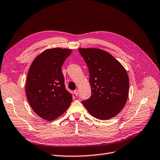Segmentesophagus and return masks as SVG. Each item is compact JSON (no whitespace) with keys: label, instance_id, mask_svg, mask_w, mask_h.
Returning <instances> with one entry per match:
<instances>
[{"label":"esophagus","instance_id":"1","mask_svg":"<svg viewBox=\"0 0 160 160\" xmlns=\"http://www.w3.org/2000/svg\"><path fill=\"white\" fill-rule=\"evenodd\" d=\"M74 94H75V95L76 96H78V94H79L78 90H74Z\"/></svg>","mask_w":160,"mask_h":160}]
</instances>
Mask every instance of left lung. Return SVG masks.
Listing matches in <instances>:
<instances>
[{
	"label": "left lung",
	"mask_w": 160,
	"mask_h": 160,
	"mask_svg": "<svg viewBox=\"0 0 160 160\" xmlns=\"http://www.w3.org/2000/svg\"><path fill=\"white\" fill-rule=\"evenodd\" d=\"M88 67L92 94L82 103L92 117L108 120L117 115L128 97L129 78L124 67L109 52L98 48H79Z\"/></svg>",
	"instance_id": "left-lung-1"
}]
</instances>
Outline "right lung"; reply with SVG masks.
<instances>
[{
    "label": "right lung",
    "mask_w": 160,
    "mask_h": 160,
    "mask_svg": "<svg viewBox=\"0 0 160 160\" xmlns=\"http://www.w3.org/2000/svg\"><path fill=\"white\" fill-rule=\"evenodd\" d=\"M70 49L55 48L38 55L28 72L25 92L28 102L40 117L52 121L70 107L72 96L66 89L62 66Z\"/></svg>",
    "instance_id": "add662e5"
}]
</instances>
